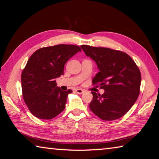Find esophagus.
<instances>
[{
    "label": "esophagus",
    "mask_w": 159,
    "mask_h": 159,
    "mask_svg": "<svg viewBox=\"0 0 159 159\" xmlns=\"http://www.w3.org/2000/svg\"><path fill=\"white\" fill-rule=\"evenodd\" d=\"M76 93L79 94H82L84 93V90L82 89H80V88H77V89H76Z\"/></svg>",
    "instance_id": "34e87169"
}]
</instances>
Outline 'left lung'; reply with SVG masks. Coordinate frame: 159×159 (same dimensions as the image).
Returning <instances> with one entry per match:
<instances>
[{
	"label": "left lung",
	"mask_w": 159,
	"mask_h": 159,
	"mask_svg": "<svg viewBox=\"0 0 159 159\" xmlns=\"http://www.w3.org/2000/svg\"><path fill=\"white\" fill-rule=\"evenodd\" d=\"M86 56L95 61L99 72L93 79L104 90L102 95L92 92L90 109L104 120L123 116L136 102L139 94L141 74L128 54L107 48L80 46Z\"/></svg>",
	"instance_id": "1"
}]
</instances>
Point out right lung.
<instances>
[{
  "label": "right lung",
  "mask_w": 159,
  "mask_h": 159,
  "mask_svg": "<svg viewBox=\"0 0 159 159\" xmlns=\"http://www.w3.org/2000/svg\"><path fill=\"white\" fill-rule=\"evenodd\" d=\"M79 52L81 50L77 45L60 44L40 48L29 57L21 73V89L24 100L35 116L52 119L65 109L72 90H61L55 79L64 74L66 61Z\"/></svg>",
  "instance_id": "add662e5"
}]
</instances>
